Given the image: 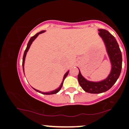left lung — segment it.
Masks as SVG:
<instances>
[{
	"label": "left lung",
	"mask_w": 129,
	"mask_h": 129,
	"mask_svg": "<svg viewBox=\"0 0 129 129\" xmlns=\"http://www.w3.org/2000/svg\"><path fill=\"white\" fill-rule=\"evenodd\" d=\"M99 36L101 37L106 48L109 58L111 70L106 78L100 81H88L82 75L80 70L78 80L80 86L86 92L90 93H101L108 90L119 78L122 66V56L118 43L115 38L108 31L99 29Z\"/></svg>",
	"instance_id": "obj_1"
}]
</instances>
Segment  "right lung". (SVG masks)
<instances>
[{
    "label": "right lung",
    "mask_w": 129,
    "mask_h": 129,
    "mask_svg": "<svg viewBox=\"0 0 129 129\" xmlns=\"http://www.w3.org/2000/svg\"><path fill=\"white\" fill-rule=\"evenodd\" d=\"M46 31L45 30H43V31H40L39 33H37V34H36L35 35H34V36H33V37H31L30 38V40H29L28 44H27V47H26V50L24 51V55H23V62H22V66H23V72H24V62H25V58H26V54H27V52H28V51L29 50V48H30V47L31 46V45L32 43L33 42V41H34V40H35L36 38H37L38 37V36L39 35V34H42L43 33H44ZM69 73V70L67 71L66 73L65 74V75H64V77H63V79H62V82H61V85H59V86L58 87V88L55 89V90H52V91H50V92H41L40 91V90H39L37 89H36L33 88L34 90H36V91H37L38 92H39V93H41L42 94H44V95H52V94H55L57 93L58 92L59 90H60V89H61V88H62V85H63V83H64V79H65V78H66L67 77V75H68V74Z\"/></svg>",
    "instance_id": "right-lung-1"
}]
</instances>
